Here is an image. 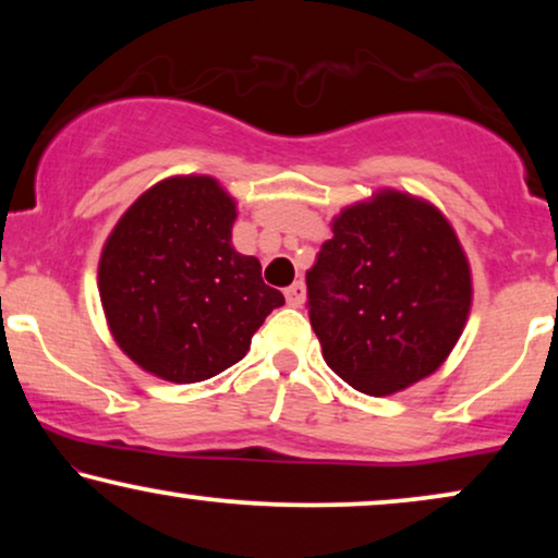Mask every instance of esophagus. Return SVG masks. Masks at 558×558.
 Returning a JSON list of instances; mask_svg holds the SVG:
<instances>
[{
  "instance_id": "34e87169",
  "label": "esophagus",
  "mask_w": 558,
  "mask_h": 558,
  "mask_svg": "<svg viewBox=\"0 0 558 558\" xmlns=\"http://www.w3.org/2000/svg\"><path fill=\"white\" fill-rule=\"evenodd\" d=\"M284 296H287V304H292V307H302L304 300H307V289H304L302 281H294L292 287L284 289Z\"/></svg>"
}]
</instances>
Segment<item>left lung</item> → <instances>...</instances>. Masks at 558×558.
<instances>
[{"mask_svg":"<svg viewBox=\"0 0 558 558\" xmlns=\"http://www.w3.org/2000/svg\"><path fill=\"white\" fill-rule=\"evenodd\" d=\"M470 304V264L454 228L399 190L342 210L307 271L325 363L368 396L432 376L460 340Z\"/></svg>","mask_w":558,"mask_h":558,"instance_id":"left-lung-1","label":"left lung"}]
</instances>
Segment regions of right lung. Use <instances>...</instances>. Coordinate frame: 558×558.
Here are the masks:
<instances>
[{
  "instance_id": "add662e5",
  "label": "right lung",
  "mask_w": 558,
  "mask_h": 558,
  "mask_svg": "<svg viewBox=\"0 0 558 558\" xmlns=\"http://www.w3.org/2000/svg\"><path fill=\"white\" fill-rule=\"evenodd\" d=\"M233 197L205 174L167 178L119 218L98 262L113 340L151 376L197 384L239 363L284 304L231 246Z\"/></svg>"
}]
</instances>
